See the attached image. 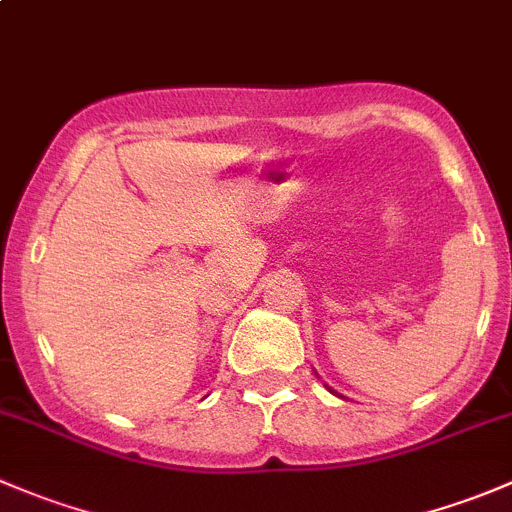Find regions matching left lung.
<instances>
[{"instance_id":"8db88e82","label":"left lung","mask_w":512,"mask_h":512,"mask_svg":"<svg viewBox=\"0 0 512 512\" xmlns=\"http://www.w3.org/2000/svg\"><path fill=\"white\" fill-rule=\"evenodd\" d=\"M327 389H329V386H327ZM329 391H332V389H329ZM332 394H337V391H332Z\"/></svg>"}]
</instances>
